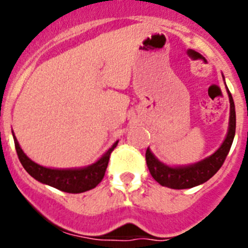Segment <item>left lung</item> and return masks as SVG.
I'll list each match as a JSON object with an SVG mask.
<instances>
[{
	"mask_svg": "<svg viewBox=\"0 0 248 248\" xmlns=\"http://www.w3.org/2000/svg\"><path fill=\"white\" fill-rule=\"evenodd\" d=\"M223 77V76H222ZM224 79V77H223ZM228 92L229 103H231V115H229V126L227 132L226 139L223 140L221 146L206 158L197 162V163L188 164V166L170 167L159 161L151 152L150 147L146 150V164L152 177L159 185L172 189H185L199 186L207 180L211 179L218 169L223 164L229 150H231L232 140L235 137V127H236V116H235V106L232 101V93Z\"/></svg>",
	"mask_w": 248,
	"mask_h": 248,
	"instance_id": "8db88e82",
	"label": "left lung"
}]
</instances>
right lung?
I'll use <instances>...</instances> for the list:
<instances>
[{"mask_svg": "<svg viewBox=\"0 0 248 248\" xmlns=\"http://www.w3.org/2000/svg\"><path fill=\"white\" fill-rule=\"evenodd\" d=\"M13 138L17 157H19L25 170L29 172L33 179H36L37 181L60 189V191L67 192V193H82V192L94 188L104 177L107 167H108L110 154H111L112 150L116 147L117 142H119V140L115 141L112 146L98 161L90 164V166L82 167V168L56 169L39 166L36 162L30 159L25 155V152L22 151L21 147H20L14 133Z\"/></svg>", "mask_w": 248, "mask_h": 248, "instance_id": "right-lung-1", "label": "right lung"}]
</instances>
